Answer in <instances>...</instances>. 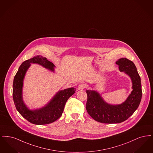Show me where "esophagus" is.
<instances>
[{
	"instance_id": "1",
	"label": "esophagus",
	"mask_w": 153,
	"mask_h": 153,
	"mask_svg": "<svg viewBox=\"0 0 153 153\" xmlns=\"http://www.w3.org/2000/svg\"><path fill=\"white\" fill-rule=\"evenodd\" d=\"M85 88V85L83 84H81L80 85H79L78 86V89L79 90H82Z\"/></svg>"
}]
</instances>
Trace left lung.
<instances>
[{"mask_svg": "<svg viewBox=\"0 0 153 153\" xmlns=\"http://www.w3.org/2000/svg\"><path fill=\"white\" fill-rule=\"evenodd\" d=\"M116 64L119 71L131 79V94L120 104H110L95 90H87L86 109L89 115L97 122L103 123H119L126 120L138 108L141 101L142 92L140 77L132 61L126 58L119 59Z\"/></svg>", "mask_w": 153, "mask_h": 153, "instance_id": "8db88e82", "label": "left lung"}]
</instances>
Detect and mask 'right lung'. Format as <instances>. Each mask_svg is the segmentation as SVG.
I'll use <instances>...</instances> for the list:
<instances>
[{
  "instance_id": "1",
  "label": "right lung",
  "mask_w": 153,
  "mask_h": 153,
  "mask_svg": "<svg viewBox=\"0 0 153 153\" xmlns=\"http://www.w3.org/2000/svg\"><path fill=\"white\" fill-rule=\"evenodd\" d=\"M31 64L41 65L54 72L55 65L42 56H36L27 59L19 66L13 81V97L15 107L19 114L31 123L43 125L51 123L61 117L66 102L75 93L74 88H69L57 92L45 106L38 109H30L23 100V80Z\"/></svg>"
}]
</instances>
